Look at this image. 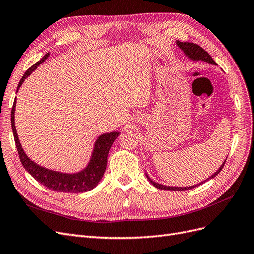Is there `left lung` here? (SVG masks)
Returning a JSON list of instances; mask_svg holds the SVG:
<instances>
[{
    "label": "left lung",
    "instance_id": "obj_1",
    "mask_svg": "<svg viewBox=\"0 0 254 254\" xmlns=\"http://www.w3.org/2000/svg\"><path fill=\"white\" fill-rule=\"evenodd\" d=\"M177 45H178V47L184 52V54H186L187 56H189L190 59H193V60H203V61H206V63H209V64H216V63H215V61L213 60V58L210 56V54L207 53L206 51H204L200 45H198V44H196V43H191V42H180L179 40L177 41ZM225 163H226V160H225V162L222 163V165L218 168V171L215 173L214 175H212L211 177H209V178H207L206 180H209V179H212V178H214L215 176L216 175H218L219 173H220V171L222 170V167H224V165H225ZM147 178L149 179V181H150V183H152V186L153 187H156L157 189H160V190H190V189H194V188H196V187H198V186H200V184H197V186H191V187H188V188H176V187H166V186H163V184H159V183H157V182H155V181H152L149 177L147 176ZM205 180V181H206ZM204 181V182H205ZM203 183V182H202Z\"/></svg>",
    "mask_w": 254,
    "mask_h": 254
}]
</instances>
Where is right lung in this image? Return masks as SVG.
Segmentation results:
<instances>
[{
	"instance_id": "obj_1",
	"label": "right lung",
	"mask_w": 254,
	"mask_h": 254,
	"mask_svg": "<svg viewBox=\"0 0 254 254\" xmlns=\"http://www.w3.org/2000/svg\"><path fill=\"white\" fill-rule=\"evenodd\" d=\"M48 57L49 54H45L41 60H39L28 68L25 74L22 76V78L18 84V89L21 87V84L27 76ZM14 108H16V98H14L11 109V128L13 132L14 143H16L19 158L23 167L30 174V176H33V178H35L38 182L41 183L42 186L47 187L48 189L55 191H61V193H83V191H88L97 186L98 182L103 178V175L107 166V157H108L111 145L120 134L119 132L105 133L98 137L95 143L94 151L92 153L90 163L80 173L63 174L58 172H53L36 164L25 155L19 141L16 126H14Z\"/></svg>"
}]
</instances>
